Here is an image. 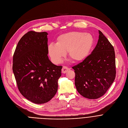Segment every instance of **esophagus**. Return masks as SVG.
<instances>
[{
  "label": "esophagus",
  "mask_w": 128,
  "mask_h": 128,
  "mask_svg": "<svg viewBox=\"0 0 128 128\" xmlns=\"http://www.w3.org/2000/svg\"><path fill=\"white\" fill-rule=\"evenodd\" d=\"M68 70H69V68L67 67L63 66L62 69V72L63 74H65V73L67 72Z\"/></svg>",
  "instance_id": "1"
}]
</instances>
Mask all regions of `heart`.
<instances>
[{
  "label": "heart",
  "mask_w": 128,
  "mask_h": 128,
  "mask_svg": "<svg viewBox=\"0 0 128 128\" xmlns=\"http://www.w3.org/2000/svg\"><path fill=\"white\" fill-rule=\"evenodd\" d=\"M94 44V38L90 33L72 31L60 35L56 44L48 45V52L52 61L55 63L61 62L67 52L70 59L79 62L88 57Z\"/></svg>",
  "instance_id": "1"
}]
</instances>
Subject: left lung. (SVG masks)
<instances>
[{"instance_id": "left-lung-1", "label": "left lung", "mask_w": 128, "mask_h": 128, "mask_svg": "<svg viewBox=\"0 0 128 128\" xmlns=\"http://www.w3.org/2000/svg\"><path fill=\"white\" fill-rule=\"evenodd\" d=\"M99 34L97 44L92 53L72 67L78 92L90 99L104 95L114 82L116 74L114 48L100 30Z\"/></svg>"}]
</instances>
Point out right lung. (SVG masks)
<instances>
[{
	"label": "right lung",
	"mask_w": 128,
	"mask_h": 128,
	"mask_svg": "<svg viewBox=\"0 0 128 128\" xmlns=\"http://www.w3.org/2000/svg\"><path fill=\"white\" fill-rule=\"evenodd\" d=\"M48 33L31 31L18 42L13 56L12 70L18 89L35 104L50 100L58 90L62 66L49 60Z\"/></svg>",
	"instance_id": "1"
}]
</instances>
